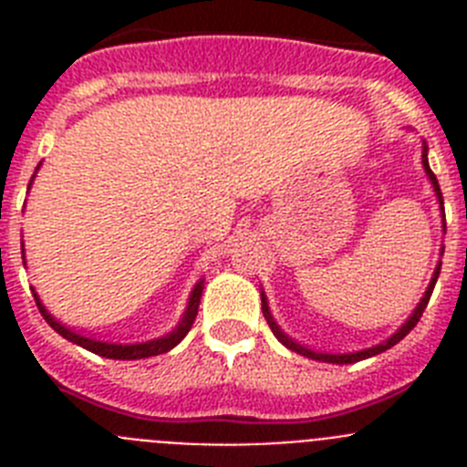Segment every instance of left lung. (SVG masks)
<instances>
[{"instance_id":"obj_1","label":"left lung","mask_w":467,"mask_h":467,"mask_svg":"<svg viewBox=\"0 0 467 467\" xmlns=\"http://www.w3.org/2000/svg\"><path fill=\"white\" fill-rule=\"evenodd\" d=\"M423 168H426V172H428V177H431L432 187H435V192H437V198H440V205H442V210H444L442 192H440V184H437L435 172H432V171H431V166H428L426 150H423ZM444 229H447V224H444ZM440 269H442V264H437V269H435V274H432L431 285H428L426 295H423V299H420V304H419V306H416L414 316H411L410 320H407V323H404L402 327H400L398 332H395L393 337H390V339L386 341V344H379V346H374V348L360 350V353H344V356H332V353H317V350L306 348V346H301V344H296L295 339H290V337H287V334H285L283 329L278 327V325H275V320H274V317H271V313H269V306H266V296H264V295H262V311H264V317H266V323H269L271 332L275 334V339H278L280 344H283V346H287V348H290V350H295V353H299V356L311 358V360H320V362H337V365H350V362H358V360H365V358L379 356V353H383V350H388V348H390V346L398 344V341H402L404 337H407V334H410L411 329L416 327V323H419L420 316H423V311H426L428 301H431L432 290H435V283H437V275H440Z\"/></svg>"}]
</instances>
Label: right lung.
<instances>
[{"instance_id": "right-lung-1", "label": "right lung", "mask_w": 467, "mask_h": 467, "mask_svg": "<svg viewBox=\"0 0 467 467\" xmlns=\"http://www.w3.org/2000/svg\"><path fill=\"white\" fill-rule=\"evenodd\" d=\"M201 292H203V280L193 287L192 292V299H189V306L187 313H184L182 323L177 325L175 332H171L168 337H161V339L154 341H147V344H107V341H98V339H88V337H81V334H74L72 329H67L65 325H60L47 308L41 306L39 296L35 295L36 306H39V313L44 316L48 325L56 329L60 337L69 339L72 344H79L81 348L90 350L95 356H102V358H111V360H140V358H151V356H161V353H168L171 348H175L180 341L187 337V332L192 329L193 320L198 316V304H201Z\"/></svg>"}]
</instances>
